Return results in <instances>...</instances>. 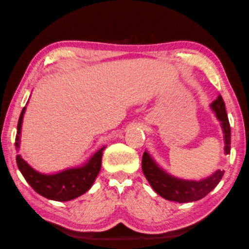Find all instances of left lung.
Instances as JSON below:
<instances>
[{
	"label": "left lung",
	"mask_w": 249,
	"mask_h": 249,
	"mask_svg": "<svg viewBox=\"0 0 249 249\" xmlns=\"http://www.w3.org/2000/svg\"><path fill=\"white\" fill-rule=\"evenodd\" d=\"M211 109L215 112L216 117L222 125L225 142L224 150L228 155L231 151V127L225 111V103L221 94L211 103ZM142 168L147 180L156 193L166 200L179 203L196 201L207 196L219 184L224 174V171L218 170L209 178L201 179L199 182L179 179L161 170L147 152H143L142 155Z\"/></svg>",
	"instance_id": "8db88e82"
}]
</instances>
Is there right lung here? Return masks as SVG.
Here are the masks:
<instances>
[{
  "label": "right lung",
  "mask_w": 249,
  "mask_h": 249,
  "mask_svg": "<svg viewBox=\"0 0 249 249\" xmlns=\"http://www.w3.org/2000/svg\"><path fill=\"white\" fill-rule=\"evenodd\" d=\"M26 107L22 109L17 124L15 138L16 148L19 147V135ZM105 147L98 150L84 166L65 170L53 175H44L35 171L20 155L16 156L18 169L22 176L39 195L56 201H69L83 195L92 186L99 171L101 169L102 151Z\"/></svg>",
  "instance_id": "1"
}]
</instances>
